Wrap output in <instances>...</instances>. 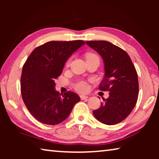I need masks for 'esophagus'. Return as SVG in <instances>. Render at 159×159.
I'll return each mask as SVG.
<instances>
[{
	"mask_svg": "<svg viewBox=\"0 0 159 159\" xmlns=\"http://www.w3.org/2000/svg\"><path fill=\"white\" fill-rule=\"evenodd\" d=\"M80 99H82V100H84V99H87L88 98V96H87V95H80Z\"/></svg>",
	"mask_w": 159,
	"mask_h": 159,
	"instance_id": "34e87169",
	"label": "esophagus"
}]
</instances>
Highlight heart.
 Returning a JSON list of instances; mask_svg holds the SVG:
<instances>
[{
  "label": "heart",
  "mask_w": 159,
  "mask_h": 159,
  "mask_svg": "<svg viewBox=\"0 0 159 159\" xmlns=\"http://www.w3.org/2000/svg\"><path fill=\"white\" fill-rule=\"evenodd\" d=\"M92 57H98V56L95 55V54L93 53H88L86 55V58H89ZM69 64V61H67V64ZM74 88L76 90L79 91L80 93H85L88 90V83H86L84 80H80V81H78L74 84Z\"/></svg>",
  "instance_id": "1"
}]
</instances>
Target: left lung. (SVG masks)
I'll use <instances>...</instances> for the list:
<instances>
[{"instance_id":"obj_1","label":"left lung","mask_w":159,"mask_h":159,"mask_svg":"<svg viewBox=\"0 0 159 159\" xmlns=\"http://www.w3.org/2000/svg\"><path fill=\"white\" fill-rule=\"evenodd\" d=\"M85 42L104 61V76L99 89L109 92V98L103 99L93 114L104 124H117L128 116L138 101L139 83L136 69L128 53L111 43Z\"/></svg>"}]
</instances>
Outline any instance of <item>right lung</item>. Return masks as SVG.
<instances>
[{"label":"right lung","instance_id":"obj_1","mask_svg":"<svg viewBox=\"0 0 159 159\" xmlns=\"http://www.w3.org/2000/svg\"><path fill=\"white\" fill-rule=\"evenodd\" d=\"M83 41H50L37 47L26 60L21 76V93L31 115L39 122L57 125L66 119L80 97L71 91L60 94L55 79Z\"/></svg>","mask_w":159,"mask_h":159}]
</instances>
